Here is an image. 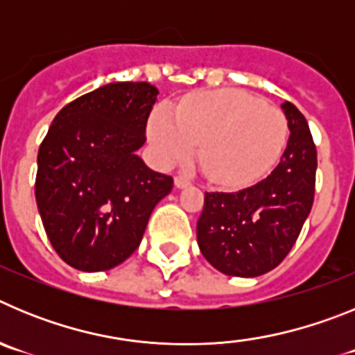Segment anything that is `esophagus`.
Segmentation results:
<instances>
[{"instance_id":"34e87169","label":"esophagus","mask_w":355,"mask_h":355,"mask_svg":"<svg viewBox=\"0 0 355 355\" xmlns=\"http://www.w3.org/2000/svg\"><path fill=\"white\" fill-rule=\"evenodd\" d=\"M174 184L178 188L188 187V184H190V178H188V175H184V174H178L174 178Z\"/></svg>"}]
</instances>
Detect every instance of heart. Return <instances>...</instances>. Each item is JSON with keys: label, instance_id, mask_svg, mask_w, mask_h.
Instances as JSON below:
<instances>
[{"label": "heart", "instance_id": "b5f03b06", "mask_svg": "<svg viewBox=\"0 0 355 355\" xmlns=\"http://www.w3.org/2000/svg\"><path fill=\"white\" fill-rule=\"evenodd\" d=\"M150 147L163 167L187 163L199 146V163L215 183L238 187L270 171L288 142L283 110L241 90L202 94L165 106L147 128Z\"/></svg>", "mask_w": 355, "mask_h": 355}]
</instances>
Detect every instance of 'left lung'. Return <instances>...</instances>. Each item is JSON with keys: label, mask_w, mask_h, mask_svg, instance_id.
Returning <instances> with one entry per match:
<instances>
[{"label": "left lung", "mask_w": 355, "mask_h": 355, "mask_svg": "<svg viewBox=\"0 0 355 355\" xmlns=\"http://www.w3.org/2000/svg\"><path fill=\"white\" fill-rule=\"evenodd\" d=\"M290 139L277 167L238 192H206L197 243L225 275L258 277L288 256L311 211L316 147L297 106L283 103Z\"/></svg>", "instance_id": "1"}]
</instances>
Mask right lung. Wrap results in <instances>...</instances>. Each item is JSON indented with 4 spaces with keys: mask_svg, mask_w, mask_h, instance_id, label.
I'll list each match as a JSON object with an SVG mask.
<instances>
[{
    "mask_svg": "<svg viewBox=\"0 0 355 355\" xmlns=\"http://www.w3.org/2000/svg\"><path fill=\"white\" fill-rule=\"evenodd\" d=\"M158 89L119 81L56 114L37 156L35 199L53 249L72 268L110 270L139 249L149 216L172 190L137 150Z\"/></svg>",
    "mask_w": 355,
    "mask_h": 355,
    "instance_id": "add662e5",
    "label": "right lung"
}]
</instances>
